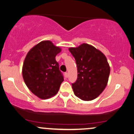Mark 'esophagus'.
Segmentation results:
<instances>
[{"mask_svg":"<svg viewBox=\"0 0 134 134\" xmlns=\"http://www.w3.org/2000/svg\"><path fill=\"white\" fill-rule=\"evenodd\" d=\"M65 76H66V78L68 77V75H68V73H67V72H65Z\"/></svg>","mask_w":134,"mask_h":134,"instance_id":"1","label":"esophagus"}]
</instances>
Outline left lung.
<instances>
[{
  "label": "left lung",
  "instance_id": "obj_1",
  "mask_svg": "<svg viewBox=\"0 0 134 134\" xmlns=\"http://www.w3.org/2000/svg\"><path fill=\"white\" fill-rule=\"evenodd\" d=\"M69 49L77 65V80L72 85L75 95L85 101L95 99L108 83L110 67L106 56L87 43Z\"/></svg>",
  "mask_w": 134,
  "mask_h": 134
}]
</instances>
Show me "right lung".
<instances>
[{"label":"right lung","instance_id":"obj_1","mask_svg":"<svg viewBox=\"0 0 134 134\" xmlns=\"http://www.w3.org/2000/svg\"><path fill=\"white\" fill-rule=\"evenodd\" d=\"M61 48L51 41H42L27 54L23 63L22 74L27 88L42 99L56 95L64 77L56 60Z\"/></svg>","mask_w":134,"mask_h":134}]
</instances>
